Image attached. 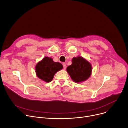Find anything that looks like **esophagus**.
Listing matches in <instances>:
<instances>
[{
	"instance_id": "1",
	"label": "esophagus",
	"mask_w": 128,
	"mask_h": 128,
	"mask_svg": "<svg viewBox=\"0 0 128 128\" xmlns=\"http://www.w3.org/2000/svg\"><path fill=\"white\" fill-rule=\"evenodd\" d=\"M62 65H63V66H64V69H66V64H64H64H62Z\"/></svg>"
}]
</instances>
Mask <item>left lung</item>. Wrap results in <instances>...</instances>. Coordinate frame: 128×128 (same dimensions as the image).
Masks as SVG:
<instances>
[{"label":"left lung","instance_id":"left-lung-1","mask_svg":"<svg viewBox=\"0 0 128 128\" xmlns=\"http://www.w3.org/2000/svg\"><path fill=\"white\" fill-rule=\"evenodd\" d=\"M66 71L71 79L76 82H82L90 76L92 66L83 57L78 56L72 59V64L66 68Z\"/></svg>","mask_w":128,"mask_h":128}]
</instances>
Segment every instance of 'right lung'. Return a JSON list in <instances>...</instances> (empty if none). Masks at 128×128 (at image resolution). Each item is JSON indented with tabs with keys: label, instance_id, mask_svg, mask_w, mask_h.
Returning a JSON list of instances; mask_svg holds the SVG:
<instances>
[{
	"label": "right lung",
	"instance_id": "add662e5",
	"mask_svg": "<svg viewBox=\"0 0 128 128\" xmlns=\"http://www.w3.org/2000/svg\"><path fill=\"white\" fill-rule=\"evenodd\" d=\"M63 68L62 65L54 62L52 58L45 57L38 62L35 67L36 76L45 82H49L53 79L55 74Z\"/></svg>",
	"mask_w": 128,
	"mask_h": 128
}]
</instances>
